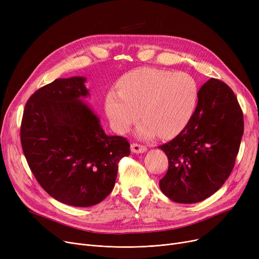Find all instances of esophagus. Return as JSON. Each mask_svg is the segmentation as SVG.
I'll use <instances>...</instances> for the list:
<instances>
[{
	"instance_id": "esophagus-1",
	"label": "esophagus",
	"mask_w": 259,
	"mask_h": 259,
	"mask_svg": "<svg viewBox=\"0 0 259 259\" xmlns=\"http://www.w3.org/2000/svg\"><path fill=\"white\" fill-rule=\"evenodd\" d=\"M131 151L133 153H144L147 151V147L134 143L131 145Z\"/></svg>"
}]
</instances>
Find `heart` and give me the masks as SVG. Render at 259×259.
I'll return each mask as SVG.
<instances>
[{
	"mask_svg": "<svg viewBox=\"0 0 259 259\" xmlns=\"http://www.w3.org/2000/svg\"><path fill=\"white\" fill-rule=\"evenodd\" d=\"M118 90L106 95L105 110L113 128L126 132L140 115L137 129L140 139L156 133L169 139L181 133L194 115L199 88L196 79L186 72L142 68L118 80Z\"/></svg>",
	"mask_w": 259,
	"mask_h": 259,
	"instance_id": "obj_1",
	"label": "heart"
}]
</instances>
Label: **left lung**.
Here are the masks:
<instances>
[{
  "instance_id": "8db88e82",
  "label": "left lung",
  "mask_w": 259,
  "mask_h": 259,
  "mask_svg": "<svg viewBox=\"0 0 259 259\" xmlns=\"http://www.w3.org/2000/svg\"><path fill=\"white\" fill-rule=\"evenodd\" d=\"M243 134L237 99L224 81L210 78L199 89L193 117L167 144L159 146L169 168L161 192L180 203H194L219 190L233 170Z\"/></svg>"
}]
</instances>
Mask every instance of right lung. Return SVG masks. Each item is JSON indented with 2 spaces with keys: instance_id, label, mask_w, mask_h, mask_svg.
<instances>
[{
  "instance_id": "obj_1",
  "label": "right lung",
  "mask_w": 259,
  "mask_h": 259,
  "mask_svg": "<svg viewBox=\"0 0 259 259\" xmlns=\"http://www.w3.org/2000/svg\"><path fill=\"white\" fill-rule=\"evenodd\" d=\"M86 77L58 78L27 101L21 125L24 155L45 191L63 203L91 207L115 184L118 161L130 154L125 138L107 135L84 98Z\"/></svg>"
}]
</instances>
